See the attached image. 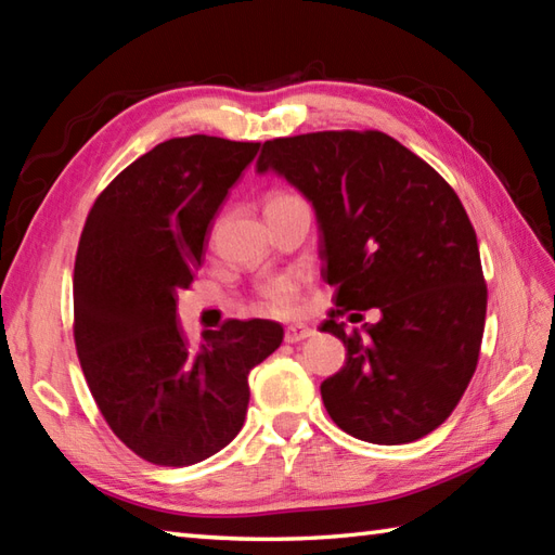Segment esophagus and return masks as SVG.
<instances>
[{
  "label": "esophagus",
  "instance_id": "1",
  "mask_svg": "<svg viewBox=\"0 0 555 555\" xmlns=\"http://www.w3.org/2000/svg\"><path fill=\"white\" fill-rule=\"evenodd\" d=\"M314 336V328L308 324H291L286 328V344H300V340Z\"/></svg>",
  "mask_w": 555,
  "mask_h": 555
}]
</instances>
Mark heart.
I'll return each mask as SVG.
<instances>
[{
	"instance_id": "heart-1",
	"label": "heart",
	"mask_w": 555,
	"mask_h": 555,
	"mask_svg": "<svg viewBox=\"0 0 555 555\" xmlns=\"http://www.w3.org/2000/svg\"><path fill=\"white\" fill-rule=\"evenodd\" d=\"M274 197H281V195H274ZM300 286H302L300 274L274 276V279H269L262 288H259V302H262V308L267 312L291 314V312H296L298 302H300Z\"/></svg>"
}]
</instances>
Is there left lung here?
<instances>
[{"mask_svg":"<svg viewBox=\"0 0 555 555\" xmlns=\"http://www.w3.org/2000/svg\"><path fill=\"white\" fill-rule=\"evenodd\" d=\"M274 171L314 209L338 310L322 324L346 364L322 384L332 420L360 441L398 446L434 431L473 379L487 320L477 233L455 191L382 131L267 140ZM376 307L348 335L335 317Z\"/></svg>","mask_w":555,"mask_h":555,"instance_id":"1","label":"left lung"}]
</instances>
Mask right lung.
<instances>
[{"instance_id":"1","label":"right lung","mask_w":555,"mask_h":555,"mask_svg":"<svg viewBox=\"0 0 555 555\" xmlns=\"http://www.w3.org/2000/svg\"><path fill=\"white\" fill-rule=\"evenodd\" d=\"M259 143L171 138L104 188L74 269V336L112 431L147 463L185 467L241 431L247 374L284 340L269 320H229L197 344L176 320L207 233Z\"/></svg>"}]
</instances>
